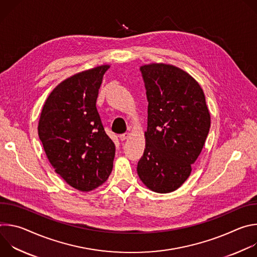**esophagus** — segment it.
<instances>
[{"label": "esophagus", "instance_id": "obj_1", "mask_svg": "<svg viewBox=\"0 0 257 257\" xmlns=\"http://www.w3.org/2000/svg\"><path fill=\"white\" fill-rule=\"evenodd\" d=\"M129 136H130V133H124V134H121V135L119 136V138H120V140L124 141V140L128 139V137H129Z\"/></svg>", "mask_w": 257, "mask_h": 257}]
</instances>
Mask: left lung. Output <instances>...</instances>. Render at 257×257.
I'll return each instance as SVG.
<instances>
[{"label": "left lung", "mask_w": 257, "mask_h": 257, "mask_svg": "<svg viewBox=\"0 0 257 257\" xmlns=\"http://www.w3.org/2000/svg\"><path fill=\"white\" fill-rule=\"evenodd\" d=\"M140 70L149 116L137 174L152 191L170 193L189 178L210 128V114L201 86L186 71L164 63Z\"/></svg>", "instance_id": "8db88e82"}]
</instances>
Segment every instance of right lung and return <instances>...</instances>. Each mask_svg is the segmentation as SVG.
<instances>
[{
  "label": "right lung",
  "mask_w": 257,
  "mask_h": 257,
  "mask_svg": "<svg viewBox=\"0 0 257 257\" xmlns=\"http://www.w3.org/2000/svg\"><path fill=\"white\" fill-rule=\"evenodd\" d=\"M109 65L81 71L49 94L39 121V136L56 173L79 191H91L113 170L116 148L104 132L96 98Z\"/></svg>",
  "instance_id": "right-lung-1"
}]
</instances>
